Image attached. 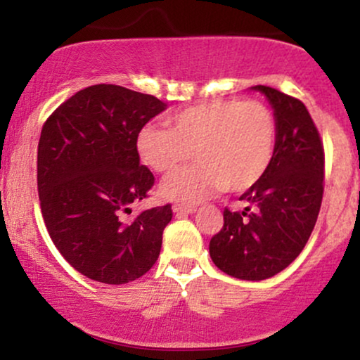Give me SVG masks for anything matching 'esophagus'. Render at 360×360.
<instances>
[{
    "mask_svg": "<svg viewBox=\"0 0 360 360\" xmlns=\"http://www.w3.org/2000/svg\"><path fill=\"white\" fill-rule=\"evenodd\" d=\"M172 212L177 213V214H189V213H194L196 212V206H189V205H181V203H176L172 206Z\"/></svg>",
    "mask_w": 360,
    "mask_h": 360,
    "instance_id": "obj_1",
    "label": "esophagus"
}]
</instances>
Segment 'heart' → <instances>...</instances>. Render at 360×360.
<instances>
[{"mask_svg":"<svg viewBox=\"0 0 360 360\" xmlns=\"http://www.w3.org/2000/svg\"><path fill=\"white\" fill-rule=\"evenodd\" d=\"M169 128L146 125L137 135L140 159L152 171L169 174L164 196L194 205L220 189L243 191L269 167L276 142L271 110L259 101L214 100L189 106L167 118Z\"/></svg>","mask_w":360,"mask_h":360,"instance_id":"heart-1","label":"heart"}]
</instances>
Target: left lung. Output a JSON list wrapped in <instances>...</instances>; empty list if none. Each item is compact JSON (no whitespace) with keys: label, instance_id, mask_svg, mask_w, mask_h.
Wrapping results in <instances>:
<instances>
[{"label":"left lung","instance_id":"1","mask_svg":"<svg viewBox=\"0 0 360 360\" xmlns=\"http://www.w3.org/2000/svg\"><path fill=\"white\" fill-rule=\"evenodd\" d=\"M276 146L267 171L240 200L243 212H223V229L210 240L218 269L237 279L262 281L286 269L307 245L323 198L325 152L307 106L269 86Z\"/></svg>","mask_w":360,"mask_h":360}]
</instances>
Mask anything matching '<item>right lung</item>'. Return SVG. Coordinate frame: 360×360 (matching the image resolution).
<instances>
[{"instance_id": "add662e5", "label": "right lung", "mask_w": 360, "mask_h": 360, "mask_svg": "<svg viewBox=\"0 0 360 360\" xmlns=\"http://www.w3.org/2000/svg\"><path fill=\"white\" fill-rule=\"evenodd\" d=\"M166 103L115 84L77 91L44 123L37 152L40 208L53 245L86 278L139 279L155 264L171 205L125 220L148 196L154 174L140 166L137 135Z\"/></svg>"}]
</instances>
